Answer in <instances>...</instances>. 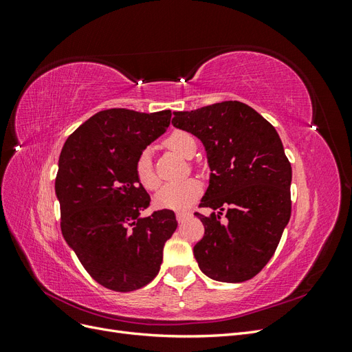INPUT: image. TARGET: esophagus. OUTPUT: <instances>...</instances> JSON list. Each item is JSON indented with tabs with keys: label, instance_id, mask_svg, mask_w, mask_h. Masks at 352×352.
<instances>
[{
	"label": "esophagus",
	"instance_id": "34e87169",
	"mask_svg": "<svg viewBox=\"0 0 352 352\" xmlns=\"http://www.w3.org/2000/svg\"><path fill=\"white\" fill-rule=\"evenodd\" d=\"M189 217V212H176V219L179 223H184Z\"/></svg>",
	"mask_w": 352,
	"mask_h": 352
}]
</instances>
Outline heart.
Returning <instances> with one entry per match:
<instances>
[{
	"label": "heart",
	"instance_id": "1",
	"mask_svg": "<svg viewBox=\"0 0 352 352\" xmlns=\"http://www.w3.org/2000/svg\"><path fill=\"white\" fill-rule=\"evenodd\" d=\"M166 146L184 158H192L197 151V142L192 135L184 131H176L166 140ZM135 172L140 184L153 190L160 185V180L154 172L151 162V150L145 148L140 153L135 163ZM202 194V185L197 179H186L182 182L167 184L158 190L154 197V202L158 208L167 210H186Z\"/></svg>",
	"mask_w": 352,
	"mask_h": 352
}]
</instances>
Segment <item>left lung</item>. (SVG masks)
<instances>
[{
    "instance_id": "left-lung-1",
    "label": "left lung",
    "mask_w": 352,
    "mask_h": 352,
    "mask_svg": "<svg viewBox=\"0 0 352 352\" xmlns=\"http://www.w3.org/2000/svg\"><path fill=\"white\" fill-rule=\"evenodd\" d=\"M173 114L172 124L204 145L211 172L199 207L212 211L195 212L206 228L195 260L212 280H250L273 257L291 219L292 168L280 138L239 101Z\"/></svg>"
}]
</instances>
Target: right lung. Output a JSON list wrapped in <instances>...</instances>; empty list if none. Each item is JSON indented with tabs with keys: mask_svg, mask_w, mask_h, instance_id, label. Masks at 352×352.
I'll use <instances>...</instances> for the list:
<instances>
[{
	"mask_svg": "<svg viewBox=\"0 0 352 352\" xmlns=\"http://www.w3.org/2000/svg\"><path fill=\"white\" fill-rule=\"evenodd\" d=\"M170 117V110H104L80 124L61 150L56 195L63 236L107 289L131 292L150 283L177 228L172 210L141 217L151 199L135 172L138 155L167 131Z\"/></svg>",
	"mask_w": 352,
	"mask_h": 352,
	"instance_id": "1",
	"label": "right lung"
}]
</instances>
